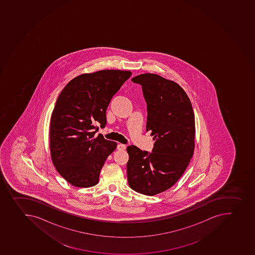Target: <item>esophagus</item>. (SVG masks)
<instances>
[{"mask_svg":"<svg viewBox=\"0 0 255 255\" xmlns=\"http://www.w3.org/2000/svg\"><path fill=\"white\" fill-rule=\"evenodd\" d=\"M117 149L119 150H124V149H126V145H124V144H119L117 146Z\"/></svg>","mask_w":255,"mask_h":255,"instance_id":"obj_1","label":"esophagus"}]
</instances>
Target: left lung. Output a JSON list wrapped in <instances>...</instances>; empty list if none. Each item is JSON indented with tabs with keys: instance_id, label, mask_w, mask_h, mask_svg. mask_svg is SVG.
Listing matches in <instances>:
<instances>
[{
	"instance_id": "left-lung-1",
	"label": "left lung",
	"mask_w": 255,
	"mask_h": 255,
	"mask_svg": "<svg viewBox=\"0 0 255 255\" xmlns=\"http://www.w3.org/2000/svg\"><path fill=\"white\" fill-rule=\"evenodd\" d=\"M131 81L142 87L146 131L155 141L152 153L128 146V180L133 191L152 196L171 188L186 171L195 149V115L186 92L173 81L154 74Z\"/></svg>"
}]
</instances>
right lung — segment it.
I'll list each match as a JSON object with an SVG mask.
<instances>
[{"label": "right lung", "instance_id": "1", "mask_svg": "<svg viewBox=\"0 0 255 255\" xmlns=\"http://www.w3.org/2000/svg\"><path fill=\"white\" fill-rule=\"evenodd\" d=\"M131 72L106 69L72 79L55 102L50 124V151L57 172L76 187L96 186L106 158L117 147L102 134L106 110Z\"/></svg>", "mask_w": 255, "mask_h": 255}]
</instances>
